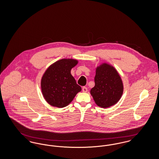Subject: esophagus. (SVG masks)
Listing matches in <instances>:
<instances>
[{"label": "esophagus", "instance_id": "34e87169", "mask_svg": "<svg viewBox=\"0 0 159 159\" xmlns=\"http://www.w3.org/2000/svg\"><path fill=\"white\" fill-rule=\"evenodd\" d=\"M82 91H83V92H87V91H88V88H86V87H83L82 88Z\"/></svg>", "mask_w": 159, "mask_h": 159}]
</instances>
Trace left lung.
I'll return each instance as SVG.
<instances>
[{
	"instance_id": "8db88e82",
	"label": "left lung",
	"mask_w": 159,
	"mask_h": 159,
	"mask_svg": "<svg viewBox=\"0 0 159 159\" xmlns=\"http://www.w3.org/2000/svg\"><path fill=\"white\" fill-rule=\"evenodd\" d=\"M95 86L90 93L97 106L108 108L121 98L123 84L121 77L113 66L104 62L96 68Z\"/></svg>"
}]
</instances>
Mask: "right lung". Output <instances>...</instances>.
I'll list each match as a JSON object with an SVG mask.
<instances>
[{
  "label": "right lung",
  "mask_w": 159,
  "mask_h": 159,
  "mask_svg": "<svg viewBox=\"0 0 159 159\" xmlns=\"http://www.w3.org/2000/svg\"><path fill=\"white\" fill-rule=\"evenodd\" d=\"M78 60L64 58L55 62L46 69L41 79V90L46 101L51 106L63 108L82 91L71 74Z\"/></svg>",
  "instance_id": "1"
}]
</instances>
